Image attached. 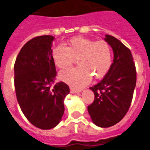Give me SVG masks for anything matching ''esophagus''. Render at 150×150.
Wrapping results in <instances>:
<instances>
[{"instance_id":"34e87169","label":"esophagus","mask_w":150,"mask_h":150,"mask_svg":"<svg viewBox=\"0 0 150 150\" xmlns=\"http://www.w3.org/2000/svg\"><path fill=\"white\" fill-rule=\"evenodd\" d=\"M70 93H80V92H81V89H77L73 87H70Z\"/></svg>"}]
</instances>
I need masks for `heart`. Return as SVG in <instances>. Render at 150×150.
<instances>
[{"label":"heart","mask_w":150,"mask_h":150,"mask_svg":"<svg viewBox=\"0 0 150 150\" xmlns=\"http://www.w3.org/2000/svg\"><path fill=\"white\" fill-rule=\"evenodd\" d=\"M52 57L54 64L60 69L70 67L75 59H78L80 66L63 70L59 77L72 86L80 88L87 84L92 76L98 80L108 74L112 66V51L106 41L96 42L77 36L70 38L66 47H56L52 52Z\"/></svg>","instance_id":"heart-1"}]
</instances>
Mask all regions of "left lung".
Returning <instances> with one entry per match:
<instances>
[{
  "mask_svg": "<svg viewBox=\"0 0 150 150\" xmlns=\"http://www.w3.org/2000/svg\"><path fill=\"white\" fill-rule=\"evenodd\" d=\"M105 40L114 52V61L105 77L89 89L95 98L88 112L95 125L109 127L121 121L128 112L137 83L136 67L131 52L112 35Z\"/></svg>",
  "mask_w": 150,
  "mask_h": 150,
  "instance_id": "8db88e82",
  "label": "left lung"
}]
</instances>
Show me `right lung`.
I'll list each match as a JSON object with an SVG mask.
<instances>
[{
  "label": "right lung",
  "mask_w": 150,
  "mask_h": 150,
  "mask_svg": "<svg viewBox=\"0 0 150 150\" xmlns=\"http://www.w3.org/2000/svg\"><path fill=\"white\" fill-rule=\"evenodd\" d=\"M54 37L42 35L23 45L14 64V86L18 103L28 121L38 128L57 126L64 112V100L70 93L64 82L54 83L52 57Z\"/></svg>",
  "instance_id": "1"
}]
</instances>
